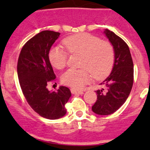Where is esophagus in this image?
Here are the masks:
<instances>
[{"mask_svg":"<svg viewBox=\"0 0 150 150\" xmlns=\"http://www.w3.org/2000/svg\"><path fill=\"white\" fill-rule=\"evenodd\" d=\"M71 91L72 94H79V95H83L84 92L83 91H81V90H78L76 89V88H71Z\"/></svg>","mask_w":150,"mask_h":150,"instance_id":"1","label":"esophagus"}]
</instances>
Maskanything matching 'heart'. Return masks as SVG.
<instances>
[{"mask_svg":"<svg viewBox=\"0 0 150 150\" xmlns=\"http://www.w3.org/2000/svg\"><path fill=\"white\" fill-rule=\"evenodd\" d=\"M69 53L81 54L80 69H69L62 76L64 84L72 88H82L89 82L91 75L101 79L110 73L115 60L114 49L112 45L100 38L86 33L70 36L63 40ZM49 59L56 69L65 67L67 52L60 46H53L49 52Z\"/></svg>","mask_w":150,"mask_h":150,"instance_id":"b5f03b06","label":"heart"}]
</instances>
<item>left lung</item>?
<instances>
[{
  "label": "left lung",
  "instance_id": "8db88e82",
  "mask_svg": "<svg viewBox=\"0 0 150 150\" xmlns=\"http://www.w3.org/2000/svg\"><path fill=\"white\" fill-rule=\"evenodd\" d=\"M104 34L114 49L115 60L110 74L100 84L104 88L96 91L98 98L91 110L105 116L116 112L128 98L133 86L134 64L126 43L108 29Z\"/></svg>",
  "mask_w": 150,
  "mask_h": 150
}]
</instances>
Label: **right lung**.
<instances>
[{
    "label": "right lung",
    "instance_id": "1",
    "mask_svg": "<svg viewBox=\"0 0 150 150\" xmlns=\"http://www.w3.org/2000/svg\"><path fill=\"white\" fill-rule=\"evenodd\" d=\"M60 33L43 30L29 40L22 47L17 64V73L23 95L30 107L42 117L57 120L66 114L65 104L71 96L67 87L56 91L46 88L55 75L49 59V52Z\"/></svg>",
    "mask_w": 150,
    "mask_h": 150
}]
</instances>
